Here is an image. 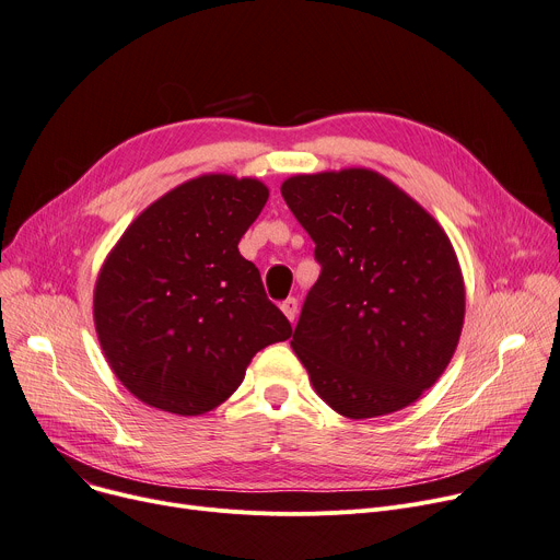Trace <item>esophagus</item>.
<instances>
[{
  "mask_svg": "<svg viewBox=\"0 0 560 560\" xmlns=\"http://www.w3.org/2000/svg\"><path fill=\"white\" fill-rule=\"evenodd\" d=\"M296 308H300V302H296L294 296H288L285 302H281V311H283V315H285L290 322H294V317H296Z\"/></svg>",
  "mask_w": 560,
  "mask_h": 560,
  "instance_id": "34e87169",
  "label": "esophagus"
}]
</instances>
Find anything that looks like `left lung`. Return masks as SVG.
Returning <instances> with one entry per match:
<instances>
[{"label":"left lung","instance_id":"left-lung-1","mask_svg":"<svg viewBox=\"0 0 560 560\" xmlns=\"http://www.w3.org/2000/svg\"><path fill=\"white\" fill-rule=\"evenodd\" d=\"M281 196L322 268L290 342L315 392L349 419L415 402L448 366L464 324V281L448 236L366 168L294 175Z\"/></svg>","mask_w":560,"mask_h":560}]
</instances>
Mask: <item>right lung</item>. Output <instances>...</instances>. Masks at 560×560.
Returning a JSON list of instances; mask_svg holds the SVG:
<instances>
[{
	"label": "right lung",
	"instance_id": "obj_1",
	"mask_svg": "<svg viewBox=\"0 0 560 560\" xmlns=\"http://www.w3.org/2000/svg\"><path fill=\"white\" fill-rule=\"evenodd\" d=\"M268 186L202 175L148 207L109 252L94 324L117 378L145 405L196 417L228 400L249 360L292 326L238 241Z\"/></svg>",
	"mask_w": 560,
	"mask_h": 560
}]
</instances>
